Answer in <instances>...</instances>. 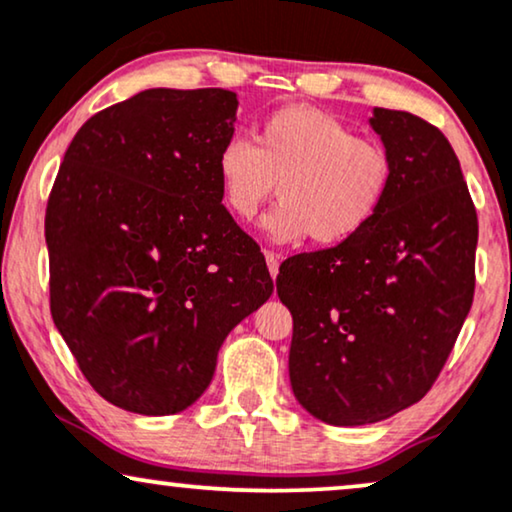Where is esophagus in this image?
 Listing matches in <instances>:
<instances>
[{
  "label": "esophagus",
  "instance_id": "obj_1",
  "mask_svg": "<svg viewBox=\"0 0 512 512\" xmlns=\"http://www.w3.org/2000/svg\"><path fill=\"white\" fill-rule=\"evenodd\" d=\"M264 257H267V267H269L271 278H276L278 276V264H281V260H278L276 252H271V250L264 252Z\"/></svg>",
  "mask_w": 512,
  "mask_h": 512
}]
</instances>
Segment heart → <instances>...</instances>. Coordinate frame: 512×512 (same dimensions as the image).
I'll use <instances>...</instances> for the list:
<instances>
[{"label":"heart","instance_id":"b5f03b06","mask_svg":"<svg viewBox=\"0 0 512 512\" xmlns=\"http://www.w3.org/2000/svg\"><path fill=\"white\" fill-rule=\"evenodd\" d=\"M217 180L231 217L250 222L278 182L281 203L264 215L274 243L335 248L370 227L393 185V159L379 142L356 138L332 114L290 105L257 126L255 145L229 138L217 152Z\"/></svg>","mask_w":512,"mask_h":512}]
</instances>
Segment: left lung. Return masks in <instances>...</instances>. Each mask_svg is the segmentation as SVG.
I'll return each mask as SVG.
<instances>
[{
  "label": "left lung",
  "instance_id": "8db88e82",
  "mask_svg": "<svg viewBox=\"0 0 512 512\" xmlns=\"http://www.w3.org/2000/svg\"><path fill=\"white\" fill-rule=\"evenodd\" d=\"M370 126L393 159L381 213L349 243L288 257L276 278L292 313V393L332 426L419 403L475 290L478 213L452 145L398 109L374 107Z\"/></svg>",
  "mask_w": 512,
  "mask_h": 512
}]
</instances>
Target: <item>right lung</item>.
<instances>
[{
    "label": "right lung",
    "instance_id": "right-lung-1",
    "mask_svg": "<svg viewBox=\"0 0 512 512\" xmlns=\"http://www.w3.org/2000/svg\"><path fill=\"white\" fill-rule=\"evenodd\" d=\"M236 93L149 88L93 114L46 206L51 316L107 403L166 417L201 398L217 351L274 292L222 206Z\"/></svg>",
    "mask_w": 512,
    "mask_h": 512
}]
</instances>
